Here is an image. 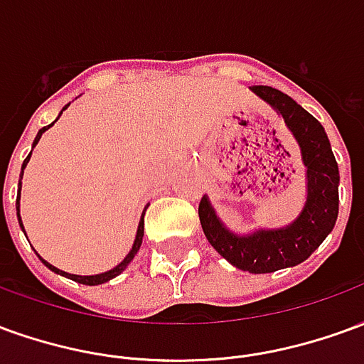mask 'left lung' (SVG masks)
I'll return each instance as SVG.
<instances>
[{
  "mask_svg": "<svg viewBox=\"0 0 364 364\" xmlns=\"http://www.w3.org/2000/svg\"><path fill=\"white\" fill-rule=\"evenodd\" d=\"M252 91L284 120L296 140L306 171L304 206L282 228L237 234L220 220L205 195L198 205V218L206 240L224 259L236 269L259 274L302 263L331 234L339 213V169L326 130L310 112L274 87L253 85Z\"/></svg>",
  "mask_w": 364,
  "mask_h": 364,
  "instance_id": "8db88e82",
  "label": "left lung"
}]
</instances>
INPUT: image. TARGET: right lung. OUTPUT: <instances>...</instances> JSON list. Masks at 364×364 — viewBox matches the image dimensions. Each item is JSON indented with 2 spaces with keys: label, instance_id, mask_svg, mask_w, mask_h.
Here are the masks:
<instances>
[{
  "label": "right lung",
  "instance_id": "1",
  "mask_svg": "<svg viewBox=\"0 0 364 364\" xmlns=\"http://www.w3.org/2000/svg\"><path fill=\"white\" fill-rule=\"evenodd\" d=\"M68 107H70V105H66V107H64L62 111H66ZM62 111H60V114H62ZM60 114H58V119H60ZM58 119H56V120H58ZM56 120H54V122H56ZM54 122H52V124H54ZM52 124H48V127H44V128H41V130H38V134H36L35 142H33V148H35L36 144H38V140H41V136H43V132H46V130H48V128H50ZM31 154H33V150H31ZM31 154H28L27 159L23 161V167H21L19 191H17V203H15V205H17V218H19V226H21V228H23V232H25V226H23V220H21V214H19V206H21V203H19V200H21V179H23V171H25V167H27L28 159H31ZM148 206H150V205L144 206V213H142V216H140V222H138V230H136L134 244H132V247H130V252L127 253V257H124V259L120 261L119 265H114V267L109 269V271H105V273H99V274H74V273H66V271H62V269H58V267H54V265H50L48 261H44L43 257L38 255V253H36V255H38V259L43 261V263H44V265H46V267L50 269L52 273L62 274V277H66V279H72V281H75V282H82V284H90V287H95V284H103V282L111 281V279H114V277H119V274L122 273V271H124V269H127L128 265H130V261L134 259V255H136V253H138V250H140V245H142V237H144V214H146V208H148Z\"/></svg>",
  "mask_w": 364,
  "mask_h": 364
}]
</instances>
